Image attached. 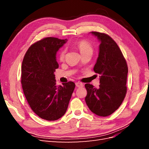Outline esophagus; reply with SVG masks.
<instances>
[{
    "label": "esophagus",
    "instance_id": "34e87169",
    "mask_svg": "<svg viewBox=\"0 0 149 149\" xmlns=\"http://www.w3.org/2000/svg\"><path fill=\"white\" fill-rule=\"evenodd\" d=\"M76 86H77L78 88H81V87H83V84L81 83L78 82V83H76Z\"/></svg>",
    "mask_w": 149,
    "mask_h": 149
}]
</instances>
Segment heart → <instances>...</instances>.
<instances>
[{
	"instance_id": "obj_1",
	"label": "heart",
	"mask_w": 149,
	"mask_h": 149,
	"mask_svg": "<svg viewBox=\"0 0 149 149\" xmlns=\"http://www.w3.org/2000/svg\"><path fill=\"white\" fill-rule=\"evenodd\" d=\"M77 47L81 55L86 53L93 52V47L90 43L86 40H80L77 42ZM66 55V50L65 49H63L59 54V60L60 61H63L64 60Z\"/></svg>"
}]
</instances>
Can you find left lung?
<instances>
[{
	"label": "left lung",
	"mask_w": 149,
	"mask_h": 149,
	"mask_svg": "<svg viewBox=\"0 0 149 149\" xmlns=\"http://www.w3.org/2000/svg\"><path fill=\"white\" fill-rule=\"evenodd\" d=\"M98 38L100 45L97 61L94 67L100 74V86L94 88L87 83L85 101L93 113L106 117L112 114L121 105L127 93L128 67L118 44L109 35L91 31Z\"/></svg>",
	"instance_id": "obj_1"
}]
</instances>
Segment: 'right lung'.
I'll return each instance as SVG.
<instances>
[{
	"instance_id": "add662e5",
	"label": "right lung",
	"mask_w": 149,
	"mask_h": 149,
	"mask_svg": "<svg viewBox=\"0 0 149 149\" xmlns=\"http://www.w3.org/2000/svg\"><path fill=\"white\" fill-rule=\"evenodd\" d=\"M67 40L47 37L26 51L22 65V89L31 109L40 118L56 120L67 110L75 88L73 81L56 85V54Z\"/></svg>"
}]
</instances>
